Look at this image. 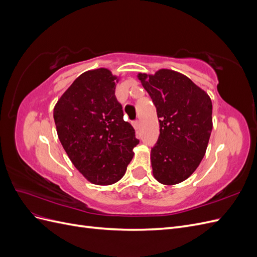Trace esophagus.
<instances>
[{"label":"esophagus","instance_id":"obj_1","mask_svg":"<svg viewBox=\"0 0 257 257\" xmlns=\"http://www.w3.org/2000/svg\"><path fill=\"white\" fill-rule=\"evenodd\" d=\"M133 125H134L135 130H136V131H138V130H139V126H141V123H139V121H138V120H136V121H134V122H133Z\"/></svg>","mask_w":257,"mask_h":257}]
</instances>
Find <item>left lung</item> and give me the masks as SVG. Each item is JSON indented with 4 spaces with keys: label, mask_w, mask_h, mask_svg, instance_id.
<instances>
[{
    "label": "left lung",
    "mask_w": 257,
    "mask_h": 257,
    "mask_svg": "<svg viewBox=\"0 0 257 257\" xmlns=\"http://www.w3.org/2000/svg\"><path fill=\"white\" fill-rule=\"evenodd\" d=\"M138 79L157 107L160 136L151 149L153 176L166 185L188 179L203 160L212 131V103L188 77L160 69Z\"/></svg>",
    "instance_id": "8db88e82"
}]
</instances>
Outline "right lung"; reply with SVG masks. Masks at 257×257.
I'll return each instance as SVG.
<instances>
[{
    "instance_id": "obj_1",
    "label": "right lung",
    "mask_w": 257,
    "mask_h": 257,
    "mask_svg": "<svg viewBox=\"0 0 257 257\" xmlns=\"http://www.w3.org/2000/svg\"><path fill=\"white\" fill-rule=\"evenodd\" d=\"M118 78L107 68L81 74L60 97L53 119L60 142L74 166L91 183L119 181L139 144L123 120L115 95Z\"/></svg>"
}]
</instances>
